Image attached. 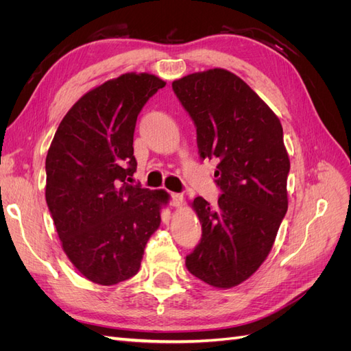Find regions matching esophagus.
Masks as SVG:
<instances>
[{"label": "esophagus", "instance_id": "obj_1", "mask_svg": "<svg viewBox=\"0 0 351 351\" xmlns=\"http://www.w3.org/2000/svg\"><path fill=\"white\" fill-rule=\"evenodd\" d=\"M183 204H184L183 195H180V193H173V195H171V206H174V208H182Z\"/></svg>", "mask_w": 351, "mask_h": 351}]
</instances>
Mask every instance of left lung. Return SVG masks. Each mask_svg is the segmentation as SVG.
Returning a JSON list of instances; mask_svg holds the SVG:
<instances>
[{"label": "left lung", "instance_id": "obj_1", "mask_svg": "<svg viewBox=\"0 0 351 351\" xmlns=\"http://www.w3.org/2000/svg\"><path fill=\"white\" fill-rule=\"evenodd\" d=\"M196 125L202 159L217 158L222 195L212 208L192 202L202 239L186 258L189 272L217 289H231L258 271L289 208L290 159L280 119L234 73L199 71L173 82Z\"/></svg>", "mask_w": 351, "mask_h": 351}]
</instances>
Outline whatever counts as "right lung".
I'll list each match as a JSON object with an SVG mask.
<instances>
[{"instance_id": "1", "label": "right lung", "mask_w": 351, "mask_h": 351, "mask_svg": "<svg viewBox=\"0 0 351 351\" xmlns=\"http://www.w3.org/2000/svg\"><path fill=\"white\" fill-rule=\"evenodd\" d=\"M165 82L125 73L93 88L61 120L47 155L45 197L70 262L89 281L114 285L141 268L161 224L165 190L132 186L137 115Z\"/></svg>"}]
</instances>
